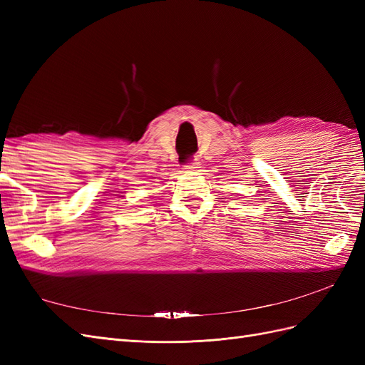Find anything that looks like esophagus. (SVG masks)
<instances>
[{"instance_id":"esophagus-1","label":"esophagus","mask_w":365,"mask_h":365,"mask_svg":"<svg viewBox=\"0 0 365 365\" xmlns=\"http://www.w3.org/2000/svg\"><path fill=\"white\" fill-rule=\"evenodd\" d=\"M197 168H200V163H197L196 158H189V161H187L184 165V169L187 170H196Z\"/></svg>"}]
</instances>
